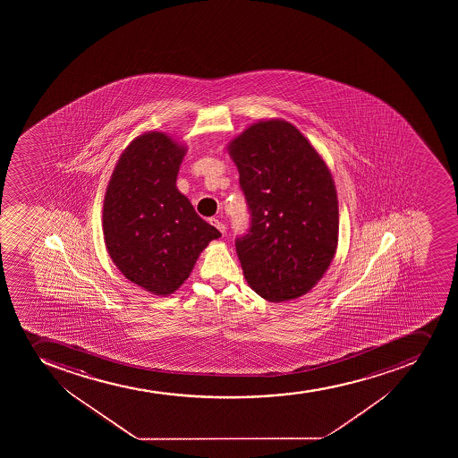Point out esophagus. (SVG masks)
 Instances as JSON below:
<instances>
[{
	"mask_svg": "<svg viewBox=\"0 0 458 458\" xmlns=\"http://www.w3.org/2000/svg\"><path fill=\"white\" fill-rule=\"evenodd\" d=\"M208 222H210V224H212L213 226H216L217 230H219V232H221L222 234L225 233V225H224V224H222V222L219 221L217 217H210V219H208Z\"/></svg>",
	"mask_w": 458,
	"mask_h": 458,
	"instance_id": "obj_1",
	"label": "esophagus"
}]
</instances>
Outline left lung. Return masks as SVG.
<instances>
[{"mask_svg": "<svg viewBox=\"0 0 458 458\" xmlns=\"http://www.w3.org/2000/svg\"><path fill=\"white\" fill-rule=\"evenodd\" d=\"M250 206V232L236 241L250 288L281 303L308 294L335 259L339 201L326 161L299 128L266 119L226 145Z\"/></svg>", "mask_w": 458, "mask_h": 458, "instance_id": "obj_1", "label": "left lung"}]
</instances>
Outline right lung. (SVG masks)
Wrapping results in <instances>:
<instances>
[{"label":"right lung","mask_w":458,"mask_h":458,"mask_svg":"<svg viewBox=\"0 0 458 458\" xmlns=\"http://www.w3.org/2000/svg\"><path fill=\"white\" fill-rule=\"evenodd\" d=\"M186 146L148 131L123 149L103 204V234L114 266L150 294H173L204 248L221 237L176 188Z\"/></svg>","instance_id":"1"}]
</instances>
